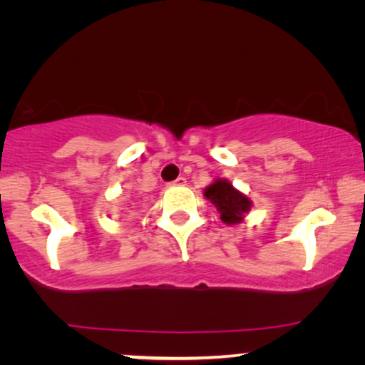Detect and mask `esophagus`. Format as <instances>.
<instances>
[{"mask_svg": "<svg viewBox=\"0 0 365 365\" xmlns=\"http://www.w3.org/2000/svg\"><path fill=\"white\" fill-rule=\"evenodd\" d=\"M173 184H174V186H184V184H186V178H182V175H181V178L175 179Z\"/></svg>", "mask_w": 365, "mask_h": 365, "instance_id": "esophagus-1", "label": "esophagus"}]
</instances>
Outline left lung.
Returning <instances> with one entry per match:
<instances>
[{
	"label": "left lung",
	"mask_w": 365,
	"mask_h": 365,
	"mask_svg": "<svg viewBox=\"0 0 365 365\" xmlns=\"http://www.w3.org/2000/svg\"><path fill=\"white\" fill-rule=\"evenodd\" d=\"M205 198L215 205L220 213L222 222L227 225H237L250 212L252 201L237 191L227 179H215L208 187H205Z\"/></svg>",
	"instance_id": "1"
}]
</instances>
